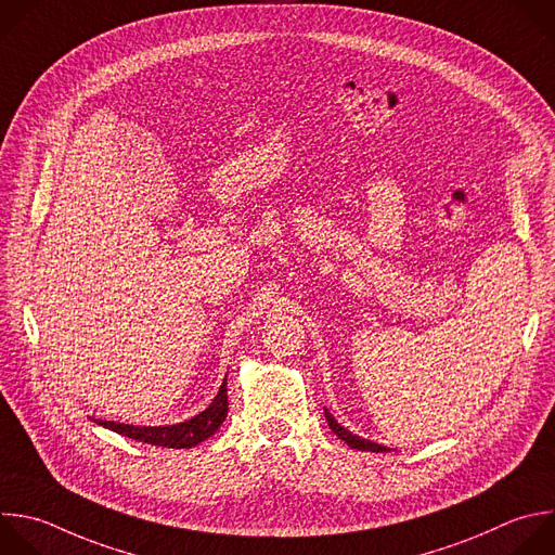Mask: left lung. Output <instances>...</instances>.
Wrapping results in <instances>:
<instances>
[{
    "label": "left lung",
    "mask_w": 555,
    "mask_h": 555,
    "mask_svg": "<svg viewBox=\"0 0 555 555\" xmlns=\"http://www.w3.org/2000/svg\"><path fill=\"white\" fill-rule=\"evenodd\" d=\"M324 418H326V423H328L331 431H333L339 440H344L350 449H357V451H371V453H388V451H390V449H388V447H384V444H377V442H371V440H365V438H359V436L350 434L348 429H344V427L333 418V414H331L328 410H324Z\"/></svg>",
    "instance_id": "left-lung-1"
}]
</instances>
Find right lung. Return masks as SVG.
<instances>
[{
	"label": "right lung",
	"mask_w": 555,
	"mask_h": 555,
	"mask_svg": "<svg viewBox=\"0 0 555 555\" xmlns=\"http://www.w3.org/2000/svg\"><path fill=\"white\" fill-rule=\"evenodd\" d=\"M229 412V397H227V379L220 386L218 397L214 399V403L201 412L198 416L178 423V425H167V427H134V425H124V423H115V421H95L98 425L121 434L126 438L139 440V442H147L154 447H167V449H192L196 444H201L203 440H207L209 436H214L220 425L224 423Z\"/></svg>",
	"instance_id": "obj_1"
}]
</instances>
